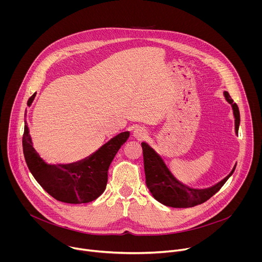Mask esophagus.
Returning <instances> with one entry per match:
<instances>
[{
    "label": "esophagus",
    "mask_w": 262,
    "mask_h": 262,
    "mask_svg": "<svg viewBox=\"0 0 262 262\" xmlns=\"http://www.w3.org/2000/svg\"><path fill=\"white\" fill-rule=\"evenodd\" d=\"M134 136L138 139H143L147 136V130L144 128V127H141V126H137L134 130Z\"/></svg>",
    "instance_id": "obj_1"
}]
</instances>
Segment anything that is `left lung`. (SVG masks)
<instances>
[{
	"instance_id": "left-lung-1",
	"label": "left lung",
	"mask_w": 262,
	"mask_h": 262,
	"mask_svg": "<svg viewBox=\"0 0 262 262\" xmlns=\"http://www.w3.org/2000/svg\"><path fill=\"white\" fill-rule=\"evenodd\" d=\"M226 100L232 105L233 114L235 118V133H238L241 117L239 110L227 91L224 92ZM144 169L146 176V184L155 199L166 206L170 207H193L204 203L211 198L222 186L225 184L228 178L232 175L236 165L222 181L216 183L211 188L204 190H196L189 188L180 181H178L169 171L162 158L146 143H142Z\"/></svg>"
}]
</instances>
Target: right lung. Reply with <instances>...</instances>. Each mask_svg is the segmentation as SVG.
Listing matches in <instances>:
<instances>
[{
  "instance_id": "obj_1",
  "label": "right lung",
  "mask_w": 262,
  "mask_h": 262,
  "mask_svg": "<svg viewBox=\"0 0 262 262\" xmlns=\"http://www.w3.org/2000/svg\"><path fill=\"white\" fill-rule=\"evenodd\" d=\"M35 95L29 98L28 105H31ZM128 137L129 132L121 133L84 161L55 166L46 164L35 151L25 122L23 150L30 172L52 197L65 203H88L105 190L108 167Z\"/></svg>"
}]
</instances>
